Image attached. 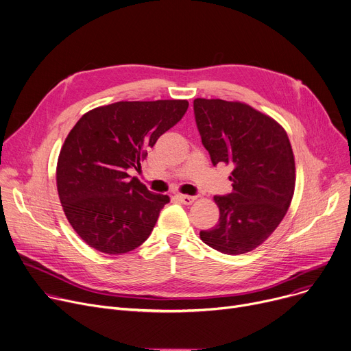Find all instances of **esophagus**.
I'll return each mask as SVG.
<instances>
[{
    "label": "esophagus",
    "mask_w": 351,
    "mask_h": 351,
    "mask_svg": "<svg viewBox=\"0 0 351 351\" xmlns=\"http://www.w3.org/2000/svg\"><path fill=\"white\" fill-rule=\"evenodd\" d=\"M176 199L180 202V203H183V204H192L195 200H196V197L195 196H187V195H176Z\"/></svg>",
    "instance_id": "esophagus-1"
}]
</instances>
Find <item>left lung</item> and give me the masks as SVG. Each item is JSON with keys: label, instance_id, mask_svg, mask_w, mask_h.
<instances>
[{"label": "left lung", "instance_id": "obj_1", "mask_svg": "<svg viewBox=\"0 0 351 351\" xmlns=\"http://www.w3.org/2000/svg\"><path fill=\"white\" fill-rule=\"evenodd\" d=\"M193 109L213 165L232 167V192L214 196L218 224L200 238L226 254L250 252L274 232L294 196L289 136L274 119L242 102L197 98Z\"/></svg>", "mask_w": 351, "mask_h": 351}]
</instances>
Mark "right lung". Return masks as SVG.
<instances>
[{"instance_id":"right-lung-1","label":"right lung","mask_w":351,"mask_h":351,"mask_svg":"<svg viewBox=\"0 0 351 351\" xmlns=\"http://www.w3.org/2000/svg\"><path fill=\"white\" fill-rule=\"evenodd\" d=\"M187 101L116 102L86 112L61 147L56 180L64 214L90 247L127 253L147 241L169 197L127 173L186 113Z\"/></svg>"}]
</instances>
